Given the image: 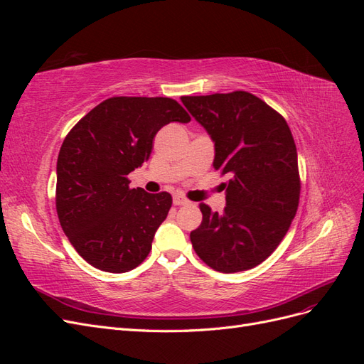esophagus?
Segmentation results:
<instances>
[{
    "instance_id": "obj_1",
    "label": "esophagus",
    "mask_w": 364,
    "mask_h": 364,
    "mask_svg": "<svg viewBox=\"0 0 364 364\" xmlns=\"http://www.w3.org/2000/svg\"><path fill=\"white\" fill-rule=\"evenodd\" d=\"M173 203H174L176 206L186 205V203H188V199H185V197H183V196H181V194H176V196L173 197Z\"/></svg>"
}]
</instances>
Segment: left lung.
<instances>
[{
	"label": "left lung",
	"mask_w": 364,
	"mask_h": 364,
	"mask_svg": "<svg viewBox=\"0 0 364 364\" xmlns=\"http://www.w3.org/2000/svg\"><path fill=\"white\" fill-rule=\"evenodd\" d=\"M181 100L214 141V168L230 176L223 213L199 205L203 218L190 234L193 247L217 272L253 269L279 246L299 206L291 130L279 112L246 91Z\"/></svg>",
	"instance_id": "8db88e82"
}]
</instances>
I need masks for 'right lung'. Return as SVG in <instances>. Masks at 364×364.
<instances>
[{"label":"right lung","mask_w":364,"mask_h":364,"mask_svg":"<svg viewBox=\"0 0 364 364\" xmlns=\"http://www.w3.org/2000/svg\"><path fill=\"white\" fill-rule=\"evenodd\" d=\"M188 112L168 97H111L65 136L58 158L56 211L77 253L98 270L124 273L151 249L171 208L168 193L130 188L158 130Z\"/></svg>","instance_id":"right-lung-1"}]
</instances>
